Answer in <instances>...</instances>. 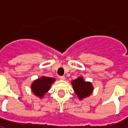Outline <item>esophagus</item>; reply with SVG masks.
<instances>
[{
  "mask_svg": "<svg viewBox=\"0 0 128 128\" xmlns=\"http://www.w3.org/2000/svg\"><path fill=\"white\" fill-rule=\"evenodd\" d=\"M59 78H60V80H65V76H59Z\"/></svg>",
  "mask_w": 128,
  "mask_h": 128,
  "instance_id": "esophagus-1",
  "label": "esophagus"
}]
</instances>
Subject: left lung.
<instances>
[{"mask_svg": "<svg viewBox=\"0 0 128 128\" xmlns=\"http://www.w3.org/2000/svg\"><path fill=\"white\" fill-rule=\"evenodd\" d=\"M75 93L77 94L80 99L90 96L92 92L93 87L90 82L84 81L82 77H79L72 82Z\"/></svg>", "mask_w": 128, "mask_h": 128, "instance_id": "obj_1", "label": "left lung"}]
</instances>
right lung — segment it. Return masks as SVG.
<instances>
[{"label": "right lung", "instance_id": "obj_1", "mask_svg": "<svg viewBox=\"0 0 128 128\" xmlns=\"http://www.w3.org/2000/svg\"><path fill=\"white\" fill-rule=\"evenodd\" d=\"M54 81V78L45 76L35 80L31 86L33 93L42 98L44 94L49 90L50 86Z\"/></svg>", "mask_w": 128, "mask_h": 128}]
</instances>
